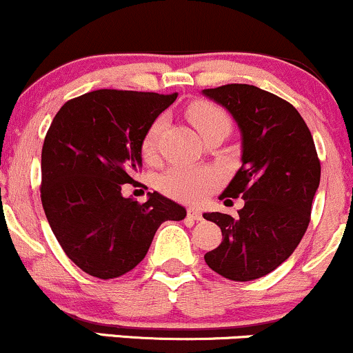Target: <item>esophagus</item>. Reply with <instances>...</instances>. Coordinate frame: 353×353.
<instances>
[{
  "label": "esophagus",
  "instance_id": "esophagus-1",
  "mask_svg": "<svg viewBox=\"0 0 353 353\" xmlns=\"http://www.w3.org/2000/svg\"><path fill=\"white\" fill-rule=\"evenodd\" d=\"M187 215H188V219H192V220H201L203 219V216H201V212L198 208H193V207H190L188 210H187Z\"/></svg>",
  "mask_w": 353,
  "mask_h": 353
}]
</instances>
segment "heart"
I'll return each mask as SVG.
<instances>
[{
	"mask_svg": "<svg viewBox=\"0 0 353 353\" xmlns=\"http://www.w3.org/2000/svg\"><path fill=\"white\" fill-rule=\"evenodd\" d=\"M188 118L201 137L215 128L230 130V117L219 105L210 101H196L188 108ZM163 128V118H157L146 130L143 145L145 157H153L157 152L158 137ZM220 178L210 168H172L160 178V188L165 195L175 200L198 203L219 185Z\"/></svg>",
	"mask_w": 353,
	"mask_h": 353,
	"instance_id": "b5f03b06",
	"label": "heart"
}]
</instances>
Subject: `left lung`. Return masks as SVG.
<instances>
[{
    "label": "left lung",
    "instance_id": "obj_1",
    "mask_svg": "<svg viewBox=\"0 0 353 353\" xmlns=\"http://www.w3.org/2000/svg\"><path fill=\"white\" fill-rule=\"evenodd\" d=\"M232 114L241 134V168L220 198L243 196L239 216L203 213L223 240L205 253L213 272L248 282L275 270L294 253L310 223L320 161L310 130L282 98L253 85L203 90Z\"/></svg>",
    "mask_w": 353,
    "mask_h": 353
}]
</instances>
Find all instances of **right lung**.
Returning <instances> with one entry per match:
<instances>
[{
  "mask_svg": "<svg viewBox=\"0 0 353 353\" xmlns=\"http://www.w3.org/2000/svg\"><path fill=\"white\" fill-rule=\"evenodd\" d=\"M176 93L97 90L66 101L41 150V203L68 259L108 280L145 259L158 227L187 210L158 192L145 203L121 193L141 166L146 130Z\"/></svg>",
  "mask_w": 353,
  "mask_h": 353,
  "instance_id": "1",
  "label": "right lung"
}]
</instances>
